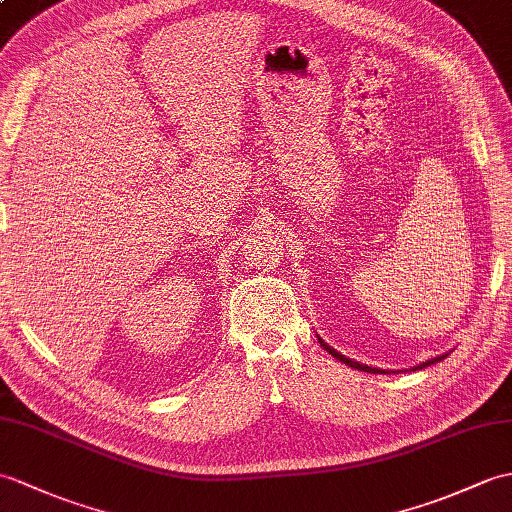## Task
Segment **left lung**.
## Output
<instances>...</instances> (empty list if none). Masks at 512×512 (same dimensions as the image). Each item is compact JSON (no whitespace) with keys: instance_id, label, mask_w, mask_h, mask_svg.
<instances>
[{"instance_id":"obj_1","label":"left lung","mask_w":512,"mask_h":512,"mask_svg":"<svg viewBox=\"0 0 512 512\" xmlns=\"http://www.w3.org/2000/svg\"><path fill=\"white\" fill-rule=\"evenodd\" d=\"M318 342H320V347H323L325 351H329L331 355H334L336 360H340V362H344L347 366H351V368H358V371H364V373H379V375H390V373H403V371H388V368H375V366H368V364H360V362H355V360H351V358H347V355H342V353H338L336 349H331L329 344L318 336ZM449 353H443V355H436V358H430V360H425V362H421V364H417V366H412L410 371H421V368H425V366H432V364H436V362H441V360H445ZM408 371V368H406Z\"/></svg>"}]
</instances>
